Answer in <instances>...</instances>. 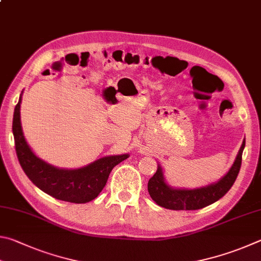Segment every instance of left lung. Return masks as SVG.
Here are the masks:
<instances>
[{
	"mask_svg": "<svg viewBox=\"0 0 261 261\" xmlns=\"http://www.w3.org/2000/svg\"><path fill=\"white\" fill-rule=\"evenodd\" d=\"M245 147V140L241 145V149L237 153L236 159L230 170L227 174L219 180L216 184L208 185L203 188L197 189H174L168 186L165 179H164L163 170L158 166L157 172L148 182V191L154 202L159 206L168 210H199L207 205H211L214 202L223 197L228 190L234 185L237 175H239L241 164H242V153Z\"/></svg>",
	"mask_w": 261,
	"mask_h": 261,
	"instance_id": "obj_1",
	"label": "left lung"
}]
</instances>
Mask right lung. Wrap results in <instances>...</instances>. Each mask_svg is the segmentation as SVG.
Listing matches in <instances>:
<instances>
[{
  "instance_id": "1",
  "label": "right lung",
  "mask_w": 261,
  "mask_h": 261,
  "mask_svg": "<svg viewBox=\"0 0 261 261\" xmlns=\"http://www.w3.org/2000/svg\"><path fill=\"white\" fill-rule=\"evenodd\" d=\"M21 96L15 108L12 133L18 161L29 179L54 198L75 204L88 203L97 197L107 185L112 168L129 154L107 156L75 170L57 168L35 156L27 144L20 123Z\"/></svg>"
}]
</instances>
